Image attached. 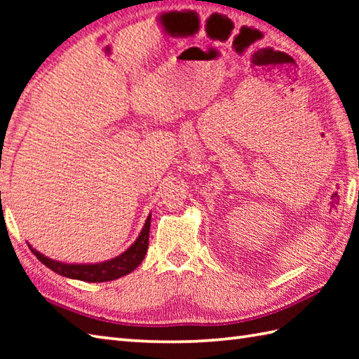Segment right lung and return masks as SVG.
Returning a JSON list of instances; mask_svg holds the SVG:
<instances>
[{
	"instance_id": "1",
	"label": "right lung",
	"mask_w": 359,
	"mask_h": 359,
	"mask_svg": "<svg viewBox=\"0 0 359 359\" xmlns=\"http://www.w3.org/2000/svg\"><path fill=\"white\" fill-rule=\"evenodd\" d=\"M149 226H151V215L148 216L147 222H144L143 230L139 238L129 247L123 255L111 259L108 262L102 264H88V265H75V264H63L52 261V259L46 257L44 255L38 253L36 250L29 245L32 253L36 256L40 262H43L48 269L55 271L62 276L80 279L86 282H108L118 279L121 276H126L131 271H134L143 261L144 255L148 251V241H149Z\"/></svg>"
}]
</instances>
